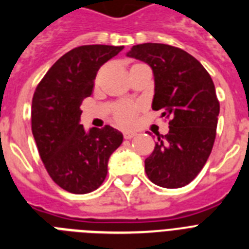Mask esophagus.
<instances>
[{
  "mask_svg": "<svg viewBox=\"0 0 249 249\" xmlns=\"http://www.w3.org/2000/svg\"><path fill=\"white\" fill-rule=\"evenodd\" d=\"M136 136H137L136 132H124L125 140H132L133 137H136Z\"/></svg>",
  "mask_w": 249,
  "mask_h": 249,
  "instance_id": "1",
  "label": "esophagus"
}]
</instances>
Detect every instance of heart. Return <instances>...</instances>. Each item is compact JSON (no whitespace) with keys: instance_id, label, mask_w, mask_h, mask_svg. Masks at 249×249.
<instances>
[{"instance_id":"b5f03b06","label":"heart","mask_w":249,"mask_h":249,"mask_svg":"<svg viewBox=\"0 0 249 249\" xmlns=\"http://www.w3.org/2000/svg\"><path fill=\"white\" fill-rule=\"evenodd\" d=\"M138 112H140V106L132 102H124L115 108L113 116L117 124H120L121 126H132L136 123Z\"/></svg>"}]
</instances>
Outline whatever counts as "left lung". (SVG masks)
I'll use <instances>...</instances> for the list:
<instances>
[{
    "instance_id": "1",
    "label": "left lung",
    "mask_w": 249,
    "mask_h": 249,
    "mask_svg": "<svg viewBox=\"0 0 249 249\" xmlns=\"http://www.w3.org/2000/svg\"><path fill=\"white\" fill-rule=\"evenodd\" d=\"M128 56L152 68V109L169 119V133L144 160L146 174L165 189L183 187L203 169L216 140L220 102L212 77L199 60L170 45H136Z\"/></svg>"
}]
</instances>
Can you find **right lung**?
<instances>
[{
  "label": "right lung",
  "mask_w": 249,
  "mask_h": 249,
  "mask_svg": "<svg viewBox=\"0 0 249 249\" xmlns=\"http://www.w3.org/2000/svg\"><path fill=\"white\" fill-rule=\"evenodd\" d=\"M124 46L84 45L60 56L37 85L32 99V133L38 154L56 185L72 194L97 190L107 176L111 154L123 134L109 125L80 124V106L91 95L98 70Z\"/></svg>",
  "instance_id": "obj_1"
}]
</instances>
